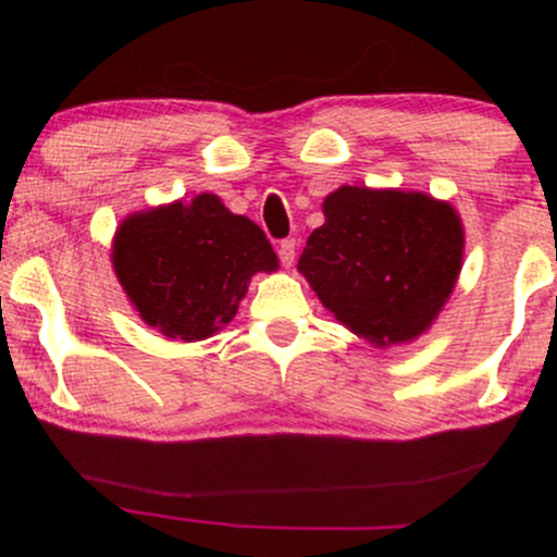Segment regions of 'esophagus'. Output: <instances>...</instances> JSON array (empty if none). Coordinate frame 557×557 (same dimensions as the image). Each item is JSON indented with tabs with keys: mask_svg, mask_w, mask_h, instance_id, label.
Instances as JSON below:
<instances>
[{
	"mask_svg": "<svg viewBox=\"0 0 557 557\" xmlns=\"http://www.w3.org/2000/svg\"><path fill=\"white\" fill-rule=\"evenodd\" d=\"M277 253H280V261H283V267H293V259H296V240L293 238L280 240Z\"/></svg>",
	"mask_w": 557,
	"mask_h": 557,
	"instance_id": "obj_1",
	"label": "esophagus"
}]
</instances>
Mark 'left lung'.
Returning <instances> with one entry per match:
<instances>
[{"mask_svg": "<svg viewBox=\"0 0 557 557\" xmlns=\"http://www.w3.org/2000/svg\"><path fill=\"white\" fill-rule=\"evenodd\" d=\"M461 257L463 227L450 203L343 185L324 198V225L306 240L298 270L345 327L389 345L430 327Z\"/></svg>", "mask_w": 557, "mask_h": 557, "instance_id": "8db88e82", "label": "left lung"}]
</instances>
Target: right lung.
I'll use <instances>...</instances> for the list:
<instances>
[{
    "label": "right lung",
    "mask_w": 557,
    "mask_h": 557,
    "mask_svg": "<svg viewBox=\"0 0 557 557\" xmlns=\"http://www.w3.org/2000/svg\"><path fill=\"white\" fill-rule=\"evenodd\" d=\"M112 261L140 319L185 343L225 327L253 274L277 270L264 230L212 194L127 216Z\"/></svg>",
    "instance_id": "right-lung-1"
}]
</instances>
